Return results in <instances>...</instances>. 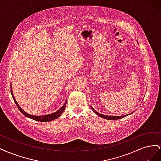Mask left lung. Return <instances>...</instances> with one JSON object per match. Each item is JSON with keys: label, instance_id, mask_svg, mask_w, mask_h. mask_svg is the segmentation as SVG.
Masks as SVG:
<instances>
[{"label": "left lung", "instance_id": "left-lung-1", "mask_svg": "<svg viewBox=\"0 0 161 161\" xmlns=\"http://www.w3.org/2000/svg\"><path fill=\"white\" fill-rule=\"evenodd\" d=\"M91 108L92 109V110L94 111V113H95L97 115H99V117H101V118H104V119H110V120H114V119H121V118H124V117L127 116L128 115H130L131 114H127V115H121V116H110V115H103V114H101L99 113H98L97 111H95L93 108H92V107L91 105Z\"/></svg>", "mask_w": 161, "mask_h": 161}]
</instances>
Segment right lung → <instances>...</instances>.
<instances>
[{
    "label": "right lung",
    "mask_w": 161,
    "mask_h": 161,
    "mask_svg": "<svg viewBox=\"0 0 161 161\" xmlns=\"http://www.w3.org/2000/svg\"><path fill=\"white\" fill-rule=\"evenodd\" d=\"M11 95H12V97H13V99L14 101V103H15V104L17 105L18 109L20 110V111L21 112V113L26 116L27 118H29L30 119H32L33 120H36V121H43V122H47V121H52V120H54L56 119V118H58V117H60L62 114L63 113V111H64L65 109V108L66 106V101H65L64 104L63 105L61 108L58 109V111H56V112H53V113H52V114H47V115H31L30 114H27V112H25V111H24L20 106H19V105L18 104L17 101H16L15 98H14V97L13 95V90H12V86H11Z\"/></svg>",
    "instance_id": "add662e5"
}]
</instances>
